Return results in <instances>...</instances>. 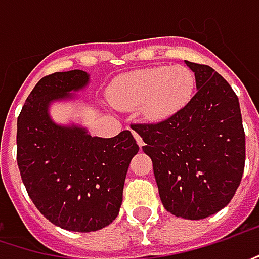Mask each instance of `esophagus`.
I'll return each mask as SVG.
<instances>
[{
	"instance_id": "esophagus-1",
	"label": "esophagus",
	"mask_w": 259,
	"mask_h": 259,
	"mask_svg": "<svg viewBox=\"0 0 259 259\" xmlns=\"http://www.w3.org/2000/svg\"><path fill=\"white\" fill-rule=\"evenodd\" d=\"M133 136H134V139L137 140V143H139V146L141 147L143 146V139L139 136V133H136V131H133Z\"/></svg>"
}]
</instances>
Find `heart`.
<instances>
[{"label":"heart","mask_w":259,"mask_h":259,"mask_svg":"<svg viewBox=\"0 0 259 259\" xmlns=\"http://www.w3.org/2000/svg\"><path fill=\"white\" fill-rule=\"evenodd\" d=\"M194 85V75L184 66L150 67L118 78L109 90V99L118 109L141 106L147 119L162 120L190 102Z\"/></svg>","instance_id":"1"}]
</instances>
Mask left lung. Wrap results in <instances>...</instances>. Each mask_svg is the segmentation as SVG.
I'll return each instance as SVG.
<instances>
[{"instance_id": "8db88e82", "label": "left lung", "mask_w": 259, "mask_h": 259, "mask_svg": "<svg viewBox=\"0 0 259 259\" xmlns=\"http://www.w3.org/2000/svg\"><path fill=\"white\" fill-rule=\"evenodd\" d=\"M196 94L172 116L133 123L153 162L160 200L168 212L202 220L221 211L245 169V130L239 99L211 66L187 62Z\"/></svg>"}]
</instances>
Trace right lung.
<instances>
[{"label": "right lung", "instance_id": "add662e5", "mask_svg": "<svg viewBox=\"0 0 259 259\" xmlns=\"http://www.w3.org/2000/svg\"><path fill=\"white\" fill-rule=\"evenodd\" d=\"M88 81L78 69L44 76L23 104L16 139L19 171L33 205L54 226L81 233L100 230L118 217L126 171L139 152L128 130L102 139L51 120V102L70 99Z\"/></svg>", "mask_w": 259, "mask_h": 259}]
</instances>
